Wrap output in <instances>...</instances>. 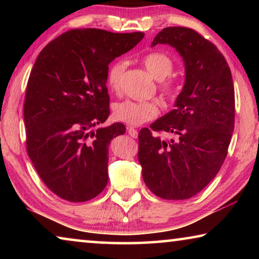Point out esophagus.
Masks as SVG:
<instances>
[{"label": "esophagus", "instance_id": "obj_1", "mask_svg": "<svg viewBox=\"0 0 259 259\" xmlns=\"http://www.w3.org/2000/svg\"><path fill=\"white\" fill-rule=\"evenodd\" d=\"M128 134H129L133 138H137V136H138L137 129H135L134 126H128Z\"/></svg>", "mask_w": 259, "mask_h": 259}]
</instances>
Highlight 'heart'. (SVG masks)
<instances>
[{"label":"heart","instance_id":"obj_1","mask_svg":"<svg viewBox=\"0 0 259 259\" xmlns=\"http://www.w3.org/2000/svg\"><path fill=\"white\" fill-rule=\"evenodd\" d=\"M143 64L153 77L161 81L168 77L174 71V61L163 52H151L143 57ZM124 59H117L109 65L106 72L107 85L114 91H119L126 68ZM162 95L166 99H175L177 95L176 85L171 81H162L160 84ZM116 120L124 122L130 125H140L151 121L159 115V106L154 102H136L125 99L123 102L115 104L113 109Z\"/></svg>","mask_w":259,"mask_h":259}]
</instances>
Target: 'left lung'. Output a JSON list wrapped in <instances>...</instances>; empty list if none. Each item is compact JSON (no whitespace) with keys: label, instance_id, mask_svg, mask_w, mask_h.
Instances as JSON below:
<instances>
[{"label":"left lung","instance_id":"left-lung-1","mask_svg":"<svg viewBox=\"0 0 259 259\" xmlns=\"http://www.w3.org/2000/svg\"><path fill=\"white\" fill-rule=\"evenodd\" d=\"M181 54L186 77L175 109L138 134V161L151 192L165 200L190 199L208 185L225 161L234 130V85L229 64L196 30L165 27L152 47ZM173 136L164 141L159 133Z\"/></svg>","mask_w":259,"mask_h":259}]
</instances>
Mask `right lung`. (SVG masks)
<instances>
[{"instance_id":"obj_1","label":"right lung","mask_w":259,"mask_h":259,"mask_svg":"<svg viewBox=\"0 0 259 259\" xmlns=\"http://www.w3.org/2000/svg\"><path fill=\"white\" fill-rule=\"evenodd\" d=\"M143 37L142 32L71 29L35 61L24 103L26 146L38 176L59 198L84 202L106 187L108 145L125 126L91 128L109 115L108 64Z\"/></svg>"}]
</instances>
